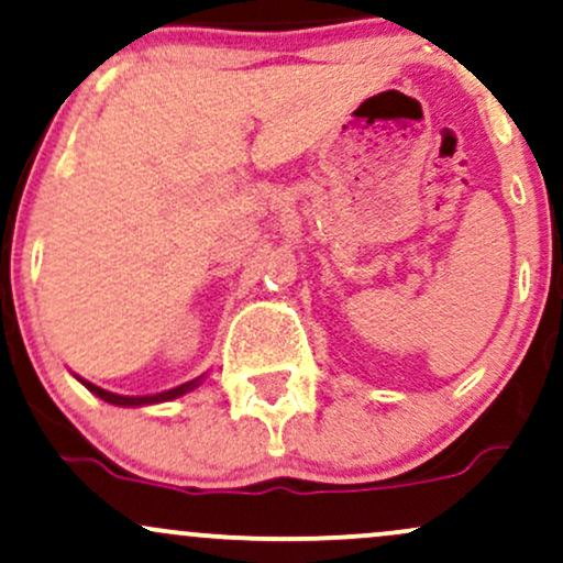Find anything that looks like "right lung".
Here are the masks:
<instances>
[{
  "label": "right lung",
  "mask_w": 563,
  "mask_h": 563,
  "mask_svg": "<svg viewBox=\"0 0 563 563\" xmlns=\"http://www.w3.org/2000/svg\"><path fill=\"white\" fill-rule=\"evenodd\" d=\"M76 378H79V376H76ZM79 380H81L84 386H87L89 391L95 394V397L106 399V402H111V405H119V407H140V405L169 402V399H177V397H183V394L192 391V389H196V386L200 384V378H196V380H187V384H183V386H174V389H169V391H161V394H147V397H124V394H113V391H106V389H100V386L89 384V380H84V378H79Z\"/></svg>",
  "instance_id": "add662e5"
}]
</instances>
